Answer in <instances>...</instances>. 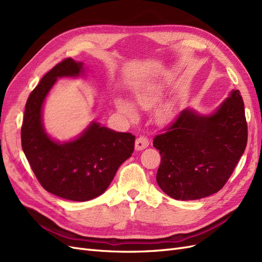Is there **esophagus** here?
Segmentation results:
<instances>
[{
    "label": "esophagus",
    "mask_w": 262,
    "mask_h": 262,
    "mask_svg": "<svg viewBox=\"0 0 262 262\" xmlns=\"http://www.w3.org/2000/svg\"><path fill=\"white\" fill-rule=\"evenodd\" d=\"M148 146V139L144 136H140L137 140H136V149L137 150H141L145 147Z\"/></svg>",
    "instance_id": "1"
}]
</instances>
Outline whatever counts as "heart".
Instances as JSON below:
<instances>
[{
	"mask_svg": "<svg viewBox=\"0 0 262 262\" xmlns=\"http://www.w3.org/2000/svg\"><path fill=\"white\" fill-rule=\"evenodd\" d=\"M163 96V90L160 85L157 84H149L147 86L141 87V89L134 92V99H136L137 104L143 109H150L153 108L158 101L161 100ZM118 109L120 110L122 114L128 116L132 119L137 117V110L129 101L123 99H118L116 101ZM171 115L170 109L168 107L163 108L160 112V117L162 119H167Z\"/></svg>",
	"mask_w": 262,
	"mask_h": 262,
	"instance_id": "heart-1",
	"label": "heart"
}]
</instances>
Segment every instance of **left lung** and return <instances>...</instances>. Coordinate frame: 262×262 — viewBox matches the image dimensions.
Instances as JSON below:
<instances>
[{"mask_svg":"<svg viewBox=\"0 0 262 262\" xmlns=\"http://www.w3.org/2000/svg\"><path fill=\"white\" fill-rule=\"evenodd\" d=\"M247 129L239 91H233L210 116L184 109L153 140L162 157L158 186L184 201L220 191L247 145Z\"/></svg>","mask_w":262,"mask_h":262,"instance_id":"left-lung-1","label":"left lung"}]
</instances>
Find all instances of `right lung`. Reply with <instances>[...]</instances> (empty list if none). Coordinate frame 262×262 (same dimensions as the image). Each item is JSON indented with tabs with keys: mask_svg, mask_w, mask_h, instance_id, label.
I'll list each match as a JSON object with an SVG mask.
<instances>
[{
	"mask_svg": "<svg viewBox=\"0 0 262 262\" xmlns=\"http://www.w3.org/2000/svg\"><path fill=\"white\" fill-rule=\"evenodd\" d=\"M83 63L67 58L47 73L26 102L21 147L36 178L47 191L71 201H89L106 191L134 150L136 137L92 122L80 138L60 144L45 132L43 100L58 77L78 76Z\"/></svg>",
	"mask_w": 262,
	"mask_h": 262,
	"instance_id": "right-lung-1",
	"label": "right lung"
}]
</instances>
